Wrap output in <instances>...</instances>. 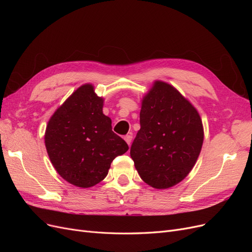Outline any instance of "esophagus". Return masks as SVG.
Listing matches in <instances>:
<instances>
[{"mask_svg":"<svg viewBox=\"0 0 252 252\" xmlns=\"http://www.w3.org/2000/svg\"><path fill=\"white\" fill-rule=\"evenodd\" d=\"M124 140L126 141V143L129 145V146H130L131 141H132V135H131V134H127V135H125V136H124Z\"/></svg>","mask_w":252,"mask_h":252,"instance_id":"esophagus-1","label":"esophagus"}]
</instances>
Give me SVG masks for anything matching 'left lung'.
<instances>
[{"label": "left lung", "instance_id": "left-lung-1", "mask_svg": "<svg viewBox=\"0 0 252 252\" xmlns=\"http://www.w3.org/2000/svg\"><path fill=\"white\" fill-rule=\"evenodd\" d=\"M140 125L130 157L141 179L157 189L185 179L204 140L196 109L174 87L158 81L143 98Z\"/></svg>", "mask_w": 252, "mask_h": 252}]
</instances>
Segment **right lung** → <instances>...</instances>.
<instances>
[{"label": "right lung", "mask_w": 252, "mask_h": 252, "mask_svg": "<svg viewBox=\"0 0 252 252\" xmlns=\"http://www.w3.org/2000/svg\"><path fill=\"white\" fill-rule=\"evenodd\" d=\"M103 98L93 85L78 88L50 118L45 145L58 173L70 184L88 188L103 181L110 164L128 150L103 113Z\"/></svg>", "instance_id": "obj_1"}]
</instances>
